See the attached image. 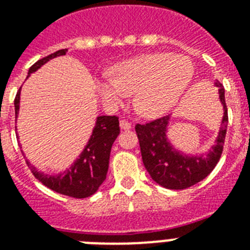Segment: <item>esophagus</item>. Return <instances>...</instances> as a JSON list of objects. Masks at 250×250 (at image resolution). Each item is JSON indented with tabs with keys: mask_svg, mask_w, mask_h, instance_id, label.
<instances>
[{
	"mask_svg": "<svg viewBox=\"0 0 250 250\" xmlns=\"http://www.w3.org/2000/svg\"><path fill=\"white\" fill-rule=\"evenodd\" d=\"M119 125H121L122 129H131V127H132V125H131L128 121H125V119H122V121L119 122Z\"/></svg>",
	"mask_w": 250,
	"mask_h": 250,
	"instance_id": "34e87169",
	"label": "esophagus"
}]
</instances>
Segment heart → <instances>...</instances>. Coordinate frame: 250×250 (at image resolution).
I'll list each match as a JSON object with an SVG mask.
<instances>
[{
	"label": "heart",
	"mask_w": 250,
	"mask_h": 250,
	"mask_svg": "<svg viewBox=\"0 0 250 250\" xmlns=\"http://www.w3.org/2000/svg\"><path fill=\"white\" fill-rule=\"evenodd\" d=\"M192 76L189 58L172 53H152L115 66L113 78L97 80L96 88L110 105H118L128 94L136 93L137 111L145 117H157L178 101Z\"/></svg>",
	"instance_id": "1"
}]
</instances>
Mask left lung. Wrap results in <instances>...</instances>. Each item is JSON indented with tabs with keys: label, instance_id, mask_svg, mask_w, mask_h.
Wrapping results in <instances>:
<instances>
[{
	"label": "left lung",
	"instance_id": "8db88e82",
	"mask_svg": "<svg viewBox=\"0 0 250 250\" xmlns=\"http://www.w3.org/2000/svg\"><path fill=\"white\" fill-rule=\"evenodd\" d=\"M215 84L219 86V98L223 104L225 115L222 119L217 144L214 145L213 152H210L206 158L183 156L178 150H174L166 137V128L170 121L168 115L157 118L144 125H135L145 168L154 182L167 189H186L197 184L214 170L221 160L229 125V114L225 100V88L218 82Z\"/></svg>",
	"mask_w": 250,
	"mask_h": 250
}]
</instances>
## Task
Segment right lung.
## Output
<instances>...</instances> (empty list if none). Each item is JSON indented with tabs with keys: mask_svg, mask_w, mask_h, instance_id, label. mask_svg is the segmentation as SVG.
<instances>
[{
	"mask_svg": "<svg viewBox=\"0 0 250 250\" xmlns=\"http://www.w3.org/2000/svg\"><path fill=\"white\" fill-rule=\"evenodd\" d=\"M66 52H67L66 49H61L53 54H49L48 57L41 58L36 63L31 66L28 74L39 70L42 64L46 63L52 58L64 56ZM19 100H21V88L18 90L15 100H14L15 118L19 111ZM119 132H121L119 118L115 115L114 117L102 115V117L97 118L89 143L86 144L79 160L76 161L74 166L68 168L63 175H57V176L45 175L42 172H39L33 166H31L28 161H27V165H28L29 170L32 171V174L36 176V179H39L45 187H48L57 193L74 198L89 197L96 193V190L100 188V186L106 179L111 146H113V143L115 141Z\"/></svg>",
	"mask_w": 250,
	"mask_h": 250,
	"instance_id": "add662e5",
	"label": "right lung"
}]
</instances>
